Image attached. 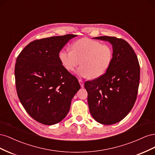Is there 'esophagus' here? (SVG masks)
<instances>
[{"label":"esophagus","mask_w":155,"mask_h":155,"mask_svg":"<svg viewBox=\"0 0 155 155\" xmlns=\"http://www.w3.org/2000/svg\"><path fill=\"white\" fill-rule=\"evenodd\" d=\"M79 84H80L81 87H83V86H84V82L81 80V79H79Z\"/></svg>","instance_id":"34e87169"}]
</instances>
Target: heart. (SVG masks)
Segmentation results:
<instances>
[{"label":"heart","instance_id":"1","mask_svg":"<svg viewBox=\"0 0 155 155\" xmlns=\"http://www.w3.org/2000/svg\"><path fill=\"white\" fill-rule=\"evenodd\" d=\"M72 49H62L59 58L63 66L72 71L76 70L79 77L96 78L104 75L109 68L113 58V51L110 46L89 38L79 39L72 45Z\"/></svg>","mask_w":155,"mask_h":155}]
</instances>
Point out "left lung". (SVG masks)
I'll use <instances>...</instances> for the list:
<instances>
[{
    "mask_svg": "<svg viewBox=\"0 0 155 155\" xmlns=\"http://www.w3.org/2000/svg\"><path fill=\"white\" fill-rule=\"evenodd\" d=\"M94 39L109 41L113 58L107 72L85 83L88 104L93 118L104 125L119 122L127 115L137 100L140 68L134 50L126 41L115 37Z\"/></svg>",
    "mask_w": 155,
    "mask_h": 155,
    "instance_id": "left-lung-1",
    "label": "left lung"
}]
</instances>
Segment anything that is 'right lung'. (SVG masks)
Returning <instances> with one entry per match:
<instances>
[{"label": "right lung", "instance_id": "obj_1", "mask_svg": "<svg viewBox=\"0 0 155 155\" xmlns=\"http://www.w3.org/2000/svg\"><path fill=\"white\" fill-rule=\"evenodd\" d=\"M77 35L35 40L18 55L15 66L17 92L32 118L46 125L62 121L81 87L61 63L59 53Z\"/></svg>", "mask_w": 155, "mask_h": 155}]
</instances>
